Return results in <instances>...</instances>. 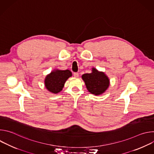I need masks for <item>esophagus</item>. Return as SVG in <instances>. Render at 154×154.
Instances as JSON below:
<instances>
[{"label":"esophagus","instance_id":"obj_1","mask_svg":"<svg viewBox=\"0 0 154 154\" xmlns=\"http://www.w3.org/2000/svg\"><path fill=\"white\" fill-rule=\"evenodd\" d=\"M79 73L78 72H74V76L75 77H79Z\"/></svg>","mask_w":154,"mask_h":154}]
</instances>
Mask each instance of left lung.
I'll return each instance as SVG.
<instances>
[{"label":"left lung","mask_w":154,"mask_h":154,"mask_svg":"<svg viewBox=\"0 0 154 154\" xmlns=\"http://www.w3.org/2000/svg\"><path fill=\"white\" fill-rule=\"evenodd\" d=\"M91 73L82 75L86 88L90 93L95 95H100L104 93L109 85V79L102 72H99L93 68Z\"/></svg>","instance_id":"left-lung-1"}]
</instances>
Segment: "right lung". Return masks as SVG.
Returning <instances> with one entry per match:
<instances>
[{"label":"right lung","mask_w":154,"mask_h":154,"mask_svg":"<svg viewBox=\"0 0 154 154\" xmlns=\"http://www.w3.org/2000/svg\"><path fill=\"white\" fill-rule=\"evenodd\" d=\"M72 76L69 70H56L47 75L45 79V86L51 92L57 94L60 92L66 80Z\"/></svg>","instance_id":"1"}]
</instances>
